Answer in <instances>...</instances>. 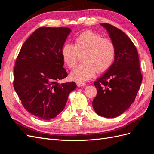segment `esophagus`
Returning a JSON list of instances; mask_svg holds the SVG:
<instances>
[{
  "label": "esophagus",
  "mask_w": 154,
  "mask_h": 154,
  "mask_svg": "<svg viewBox=\"0 0 154 154\" xmlns=\"http://www.w3.org/2000/svg\"><path fill=\"white\" fill-rule=\"evenodd\" d=\"M76 85L78 87H83L85 85V83L84 82H77L76 83Z\"/></svg>",
  "instance_id": "1"
}]
</instances>
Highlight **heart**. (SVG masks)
I'll return each mask as SVG.
<instances>
[{
	"label": "heart",
	"mask_w": 154,
	"mask_h": 154,
	"mask_svg": "<svg viewBox=\"0 0 154 154\" xmlns=\"http://www.w3.org/2000/svg\"><path fill=\"white\" fill-rule=\"evenodd\" d=\"M84 63L78 66L71 72L72 80L84 82L90 80L96 71L106 72L113 64L116 54L114 42L92 31H86L76 36L74 45L65 44L61 50L64 63L72 69L76 66L79 54H83Z\"/></svg>",
	"instance_id": "obj_1"
}]
</instances>
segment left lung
Here are the masks:
<instances>
[{
	"label": "left lung",
	"instance_id": "obj_1",
	"mask_svg": "<svg viewBox=\"0 0 154 154\" xmlns=\"http://www.w3.org/2000/svg\"><path fill=\"white\" fill-rule=\"evenodd\" d=\"M101 25L108 31L116 48L114 62L103 76L94 83L97 95L92 101L96 112L102 117H117L134 101L143 76L137 51L132 40L112 25Z\"/></svg>",
	"mask_w": 154,
	"mask_h": 154
}]
</instances>
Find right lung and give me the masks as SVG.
I'll list each match as a JSON object with an SVG mask.
<instances>
[{"instance_id": "obj_1", "label": "right lung", "mask_w": 154, "mask_h": 154, "mask_svg": "<svg viewBox=\"0 0 154 154\" xmlns=\"http://www.w3.org/2000/svg\"><path fill=\"white\" fill-rule=\"evenodd\" d=\"M71 29L41 27L22 45L14 67L13 87L24 109L49 120L64 109L75 82L60 83L67 73L61 50Z\"/></svg>"}]
</instances>
